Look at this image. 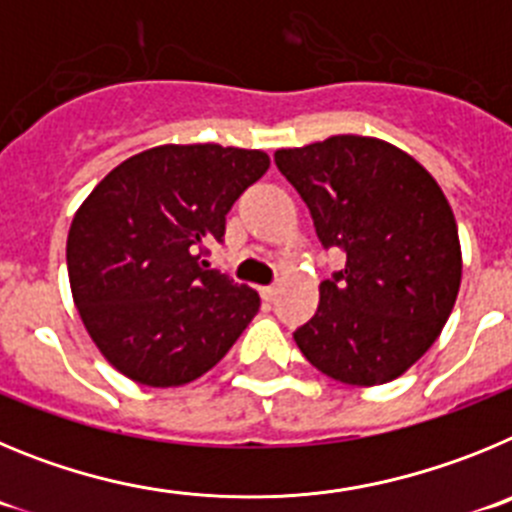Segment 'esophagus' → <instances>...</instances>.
I'll return each mask as SVG.
<instances>
[{
    "label": "esophagus",
    "mask_w": 512,
    "mask_h": 512,
    "mask_svg": "<svg viewBox=\"0 0 512 512\" xmlns=\"http://www.w3.org/2000/svg\"><path fill=\"white\" fill-rule=\"evenodd\" d=\"M275 293H278V288H275V285H265V288H260V296L265 298V301H273Z\"/></svg>",
    "instance_id": "obj_1"
}]
</instances>
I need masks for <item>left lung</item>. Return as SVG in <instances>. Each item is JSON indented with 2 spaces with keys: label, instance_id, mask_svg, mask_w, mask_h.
I'll return each mask as SVG.
<instances>
[{
  "label": "left lung",
  "instance_id": "1",
  "mask_svg": "<svg viewBox=\"0 0 512 512\" xmlns=\"http://www.w3.org/2000/svg\"><path fill=\"white\" fill-rule=\"evenodd\" d=\"M301 193L321 245L347 255L319 285V308L296 329L316 370L344 385L403 375L444 329L462 247L451 206L418 160L377 137L334 135L275 153Z\"/></svg>",
  "mask_w": 512,
  "mask_h": 512
}]
</instances>
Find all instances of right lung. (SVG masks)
<instances>
[{
    "instance_id": "obj_1",
    "label": "right lung",
    "mask_w": 512,
    "mask_h": 512,
    "mask_svg": "<svg viewBox=\"0 0 512 512\" xmlns=\"http://www.w3.org/2000/svg\"><path fill=\"white\" fill-rule=\"evenodd\" d=\"M267 168L262 150L150 147L78 206L66 245L73 303L114 370L176 388L232 349L260 296L201 255L222 242L229 209Z\"/></svg>"
}]
</instances>
